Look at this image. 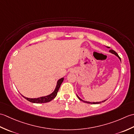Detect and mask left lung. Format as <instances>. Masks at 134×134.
<instances>
[{"label": "left lung", "mask_w": 134, "mask_h": 134, "mask_svg": "<svg viewBox=\"0 0 134 134\" xmlns=\"http://www.w3.org/2000/svg\"><path fill=\"white\" fill-rule=\"evenodd\" d=\"M108 48H109V47H108ZM109 52H111L112 53H113V54H114V55H115L116 56H117L118 58L120 59V60H121V59H120V57H119V56L118 55V54L116 53L115 51H113V50H112V49H110V51H109ZM77 97H78V98L80 99L81 101H83L84 102H85V103H87V104H100L101 102H88V101H83V100H82V99H81L79 97L77 96ZM106 100H104V101H102V102H104V101H105Z\"/></svg>", "instance_id": "1"}]
</instances>
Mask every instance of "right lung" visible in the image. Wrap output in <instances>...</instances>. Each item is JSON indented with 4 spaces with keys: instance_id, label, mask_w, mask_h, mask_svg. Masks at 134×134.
<instances>
[{
    "instance_id": "1",
    "label": "right lung",
    "mask_w": 134,
    "mask_h": 134,
    "mask_svg": "<svg viewBox=\"0 0 134 134\" xmlns=\"http://www.w3.org/2000/svg\"><path fill=\"white\" fill-rule=\"evenodd\" d=\"M64 80V78H62L61 79H60L57 82V85L56 86V88L54 92L51 93V94L47 96H44V97H39V98H27L23 96L26 99L27 101H29L31 102H33V103H37V104H40V103H45V102H49L51 100H52L53 98H55V97L57 95V93H58L59 89L60 87V85H62L63 81Z\"/></svg>"
}]
</instances>
